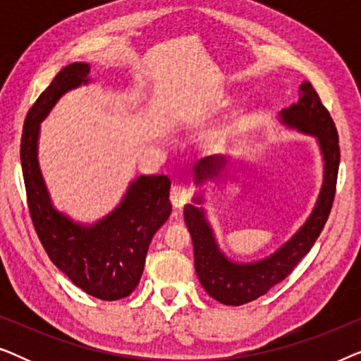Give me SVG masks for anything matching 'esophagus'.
Returning <instances> with one entry per match:
<instances>
[{"label": "esophagus", "instance_id": "esophagus-1", "mask_svg": "<svg viewBox=\"0 0 361 361\" xmlns=\"http://www.w3.org/2000/svg\"><path fill=\"white\" fill-rule=\"evenodd\" d=\"M190 197V192L187 187L184 185H172L171 189V202L172 205L176 207V209H182L187 204V200H189Z\"/></svg>", "mask_w": 361, "mask_h": 361}]
</instances>
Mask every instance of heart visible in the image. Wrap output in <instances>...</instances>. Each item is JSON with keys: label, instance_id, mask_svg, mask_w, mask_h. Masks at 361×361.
Masks as SVG:
<instances>
[{"label": "heart", "instance_id": "obj_1", "mask_svg": "<svg viewBox=\"0 0 361 361\" xmlns=\"http://www.w3.org/2000/svg\"><path fill=\"white\" fill-rule=\"evenodd\" d=\"M231 130H233V126H226L225 130H221V131H220V135H219V136H220V137H226V136H228V133H230Z\"/></svg>", "mask_w": 361, "mask_h": 361}]
</instances>
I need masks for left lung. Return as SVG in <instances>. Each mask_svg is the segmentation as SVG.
Instances as JSON below:
<instances>
[{
	"label": "left lung",
	"mask_w": 361,
	"mask_h": 361,
	"mask_svg": "<svg viewBox=\"0 0 361 361\" xmlns=\"http://www.w3.org/2000/svg\"><path fill=\"white\" fill-rule=\"evenodd\" d=\"M281 125L288 130L312 136L322 157V185L314 209L300 228L274 253L256 261H235L224 253L216 241L215 230L207 219L204 194H195L184 207V219L194 245L195 273L210 298L225 305H241L288 278L300 259L309 253L319 238L334 204L335 184L340 162L338 135L327 108L307 80L299 85V100L279 113ZM231 161L230 154L209 156L195 162L194 184L219 179Z\"/></svg>",
	"instance_id": "8db88e82"
}]
</instances>
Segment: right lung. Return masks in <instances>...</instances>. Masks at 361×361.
<instances>
[{
  "label": "right lung",
  "mask_w": 361,
  "mask_h": 361,
  "mask_svg": "<svg viewBox=\"0 0 361 361\" xmlns=\"http://www.w3.org/2000/svg\"><path fill=\"white\" fill-rule=\"evenodd\" d=\"M90 72L87 62L68 63L41 93L24 121L21 166L34 228L52 263L87 294L118 300L140 283L152 236L169 219L171 179L135 177L120 204L92 224L54 207L37 157L41 123L66 93L90 85Z\"/></svg>",
  "instance_id": "right-lung-1"
}]
</instances>
